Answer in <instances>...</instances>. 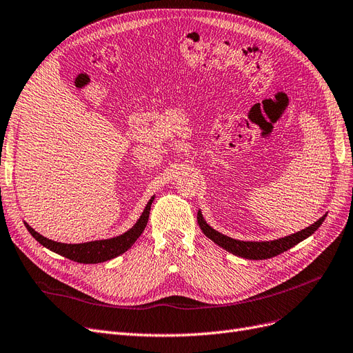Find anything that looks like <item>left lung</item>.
<instances>
[{"instance_id": "left-lung-1", "label": "left lung", "mask_w": 353, "mask_h": 353, "mask_svg": "<svg viewBox=\"0 0 353 353\" xmlns=\"http://www.w3.org/2000/svg\"><path fill=\"white\" fill-rule=\"evenodd\" d=\"M325 217L327 215H323L320 220L298 233H293L286 237H280V239H276V241H270V242H245V241H236V239H232L229 236H224L220 232L214 230L210 224H207V221L202 217L201 211H198V224L201 227V230L203 232V234H205L208 239H211L214 243H217L219 246L225 249V251H229L230 254L246 258V259H267V258H272L283 254L284 251H288V249L293 248L294 245L305 241L306 237H310L318 227L323 224Z\"/></svg>"}]
</instances>
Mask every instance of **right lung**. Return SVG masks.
<instances>
[{
    "label": "right lung",
    "mask_w": 353,
    "mask_h": 353,
    "mask_svg": "<svg viewBox=\"0 0 353 353\" xmlns=\"http://www.w3.org/2000/svg\"><path fill=\"white\" fill-rule=\"evenodd\" d=\"M154 201V196L150 199V202L146 203V207L139 217V220L136 221V224L132 227L130 230L126 233H123L117 237H111V239H102V241H92V242H86V243H60V242H54L51 239L43 237L38 232H35L32 227L25 223L26 229L29 233L37 239V241L48 248L50 251L59 254L61 256L69 258L74 263H81V264H98V263H104V261L116 258L121 254H124L128 249L138 241V237L142 234L145 230L148 219H150V211H151V203Z\"/></svg>",
    "instance_id": "add662e5"
}]
</instances>
